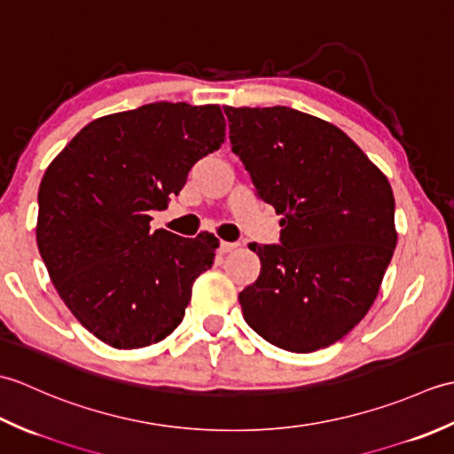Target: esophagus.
<instances>
[{"label":"esophagus","mask_w":454,"mask_h":454,"mask_svg":"<svg viewBox=\"0 0 454 454\" xmlns=\"http://www.w3.org/2000/svg\"><path fill=\"white\" fill-rule=\"evenodd\" d=\"M238 246L239 244H236V242H224V239H222V242H220V252L222 254H230V252H234Z\"/></svg>","instance_id":"esophagus-1"}]
</instances>
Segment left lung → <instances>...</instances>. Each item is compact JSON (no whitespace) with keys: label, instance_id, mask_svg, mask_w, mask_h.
<instances>
[{"label":"left lung","instance_id":"8db88e82","mask_svg":"<svg viewBox=\"0 0 454 454\" xmlns=\"http://www.w3.org/2000/svg\"><path fill=\"white\" fill-rule=\"evenodd\" d=\"M230 142L281 246L249 244L259 278L239 293L246 322L281 349L340 341L369 312L396 247L387 176L335 124L291 107H224Z\"/></svg>","mask_w":454,"mask_h":454}]
</instances>
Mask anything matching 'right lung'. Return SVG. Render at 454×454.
<instances>
[{"mask_svg": "<svg viewBox=\"0 0 454 454\" xmlns=\"http://www.w3.org/2000/svg\"><path fill=\"white\" fill-rule=\"evenodd\" d=\"M226 140L218 105L150 103L91 121L46 168L36 244L58 294L114 349L158 343L181 324L218 238L150 230L187 173Z\"/></svg>", "mask_w": 454, "mask_h": 454, "instance_id": "add662e5", "label": "right lung"}]
</instances>
